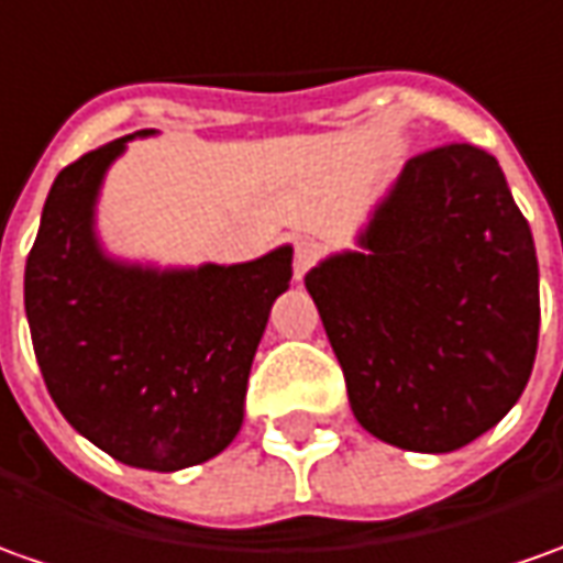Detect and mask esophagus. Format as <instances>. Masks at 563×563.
<instances>
[{"label": "esophagus", "instance_id": "obj_1", "mask_svg": "<svg viewBox=\"0 0 563 563\" xmlns=\"http://www.w3.org/2000/svg\"><path fill=\"white\" fill-rule=\"evenodd\" d=\"M317 255H320V246L313 243L311 236H301V240H296V258H292V267H296V280H301V277L311 271V265L317 262Z\"/></svg>", "mask_w": 563, "mask_h": 563}]
</instances>
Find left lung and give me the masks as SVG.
I'll return each instance as SVG.
<instances>
[{
	"label": "left lung",
	"instance_id": "1",
	"mask_svg": "<svg viewBox=\"0 0 563 563\" xmlns=\"http://www.w3.org/2000/svg\"><path fill=\"white\" fill-rule=\"evenodd\" d=\"M305 286L342 363L354 419L412 453H453L527 388L539 342L533 233L496 156L419 153L357 236Z\"/></svg>",
	"mask_w": 563,
	"mask_h": 563
}]
</instances>
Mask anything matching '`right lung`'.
Masks as SVG:
<instances>
[{
    "mask_svg": "<svg viewBox=\"0 0 563 563\" xmlns=\"http://www.w3.org/2000/svg\"><path fill=\"white\" fill-rule=\"evenodd\" d=\"M117 137L60 169L24 271V308L45 388L82 438L147 472L218 456L246 412L252 357L292 246L243 265L153 267L110 258L95 206Z\"/></svg>",
    "mask_w": 563,
    "mask_h": 563,
    "instance_id": "obj_1",
    "label": "right lung"
}]
</instances>
